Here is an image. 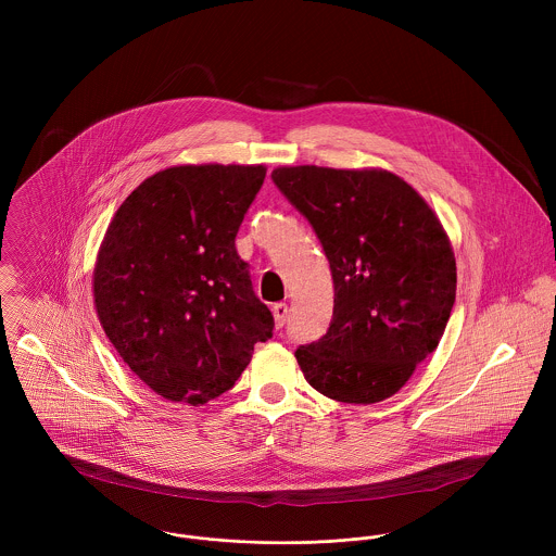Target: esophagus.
I'll list each match as a JSON object with an SVG mask.
<instances>
[{"label":"esophagus","instance_id":"1","mask_svg":"<svg viewBox=\"0 0 556 556\" xmlns=\"http://www.w3.org/2000/svg\"><path fill=\"white\" fill-rule=\"evenodd\" d=\"M271 313H274V318H276V327L280 329V327L285 325L287 317H289V306H287V304H276V306L271 308Z\"/></svg>","mask_w":556,"mask_h":556}]
</instances>
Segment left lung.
I'll return each instance as SVG.
<instances>
[{"mask_svg":"<svg viewBox=\"0 0 556 556\" xmlns=\"http://www.w3.org/2000/svg\"><path fill=\"white\" fill-rule=\"evenodd\" d=\"M271 179L313 225L333 278V317L295 351L323 396H394L437 346L456 300V258L430 205L381 168L278 166Z\"/></svg>","mask_w":556,"mask_h":556,"instance_id":"obj_1","label":"left lung"}]
</instances>
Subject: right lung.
<instances>
[{
  "mask_svg": "<svg viewBox=\"0 0 556 556\" xmlns=\"http://www.w3.org/2000/svg\"><path fill=\"white\" fill-rule=\"evenodd\" d=\"M263 164H184L115 212L93 267L100 325L159 396L205 404L231 390L274 317L236 248Z\"/></svg>",
  "mask_w": 556,
  "mask_h": 556,
  "instance_id": "1",
  "label": "right lung"
}]
</instances>
